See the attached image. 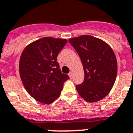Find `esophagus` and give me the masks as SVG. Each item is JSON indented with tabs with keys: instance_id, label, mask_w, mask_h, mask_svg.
<instances>
[{
	"instance_id": "34e87169",
	"label": "esophagus",
	"mask_w": 133,
	"mask_h": 133,
	"mask_svg": "<svg viewBox=\"0 0 133 133\" xmlns=\"http://www.w3.org/2000/svg\"><path fill=\"white\" fill-rule=\"evenodd\" d=\"M68 75H69V77H70V78H72V75H73V74H72V72H70L69 73Z\"/></svg>"
}]
</instances>
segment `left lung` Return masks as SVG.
Masks as SVG:
<instances>
[{
  "label": "left lung",
  "mask_w": 133,
  "mask_h": 133,
  "mask_svg": "<svg viewBox=\"0 0 133 133\" xmlns=\"http://www.w3.org/2000/svg\"><path fill=\"white\" fill-rule=\"evenodd\" d=\"M81 58L84 70L83 83L76 85L79 95L92 103L110 92L115 82L117 62L110 46L94 36L83 35L69 39Z\"/></svg>",
  "instance_id": "8db88e82"
}]
</instances>
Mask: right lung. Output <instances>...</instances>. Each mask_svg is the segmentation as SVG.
Wrapping results in <instances>:
<instances>
[{
  "instance_id": "1",
  "label": "right lung",
  "mask_w": 133,
  "mask_h": 133,
  "mask_svg": "<svg viewBox=\"0 0 133 133\" xmlns=\"http://www.w3.org/2000/svg\"><path fill=\"white\" fill-rule=\"evenodd\" d=\"M66 39L44 37L28 45L21 54L19 72L24 87L36 101L50 104L58 98L69 78L63 74L57 56Z\"/></svg>"
}]
</instances>
